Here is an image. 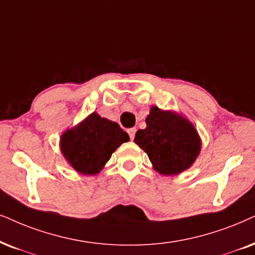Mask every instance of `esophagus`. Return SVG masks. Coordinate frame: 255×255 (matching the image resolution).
Wrapping results in <instances>:
<instances>
[{
    "label": "esophagus",
    "mask_w": 255,
    "mask_h": 255,
    "mask_svg": "<svg viewBox=\"0 0 255 255\" xmlns=\"http://www.w3.org/2000/svg\"><path fill=\"white\" fill-rule=\"evenodd\" d=\"M135 133H136V128H130V129H128V134H129V137L131 138V140L134 138Z\"/></svg>",
    "instance_id": "esophagus-1"
}]
</instances>
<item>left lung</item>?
I'll list each match as a JSON object with an SVG mask.
<instances>
[{
  "mask_svg": "<svg viewBox=\"0 0 255 255\" xmlns=\"http://www.w3.org/2000/svg\"><path fill=\"white\" fill-rule=\"evenodd\" d=\"M146 124L144 129L136 131L134 142L146 151L157 172L174 175L194 163L201 141L191 122L172 112L153 107Z\"/></svg>",
  "mask_w": 255,
  "mask_h": 255,
  "instance_id": "left-lung-1",
  "label": "left lung"
}]
</instances>
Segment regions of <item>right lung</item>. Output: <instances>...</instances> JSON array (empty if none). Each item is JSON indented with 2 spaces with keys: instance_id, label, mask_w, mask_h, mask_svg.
<instances>
[{
  "instance_id": "obj_1",
  "label": "right lung",
  "mask_w": 255,
  "mask_h": 255,
  "mask_svg": "<svg viewBox=\"0 0 255 255\" xmlns=\"http://www.w3.org/2000/svg\"><path fill=\"white\" fill-rule=\"evenodd\" d=\"M128 140V134L117 122L93 113L61 136V150L74 169L93 175L98 174L115 149Z\"/></svg>"
}]
</instances>
